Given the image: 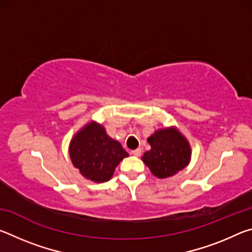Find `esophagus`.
Segmentation results:
<instances>
[{
  "instance_id": "1",
  "label": "esophagus",
  "mask_w": 252,
  "mask_h": 252,
  "mask_svg": "<svg viewBox=\"0 0 252 252\" xmlns=\"http://www.w3.org/2000/svg\"><path fill=\"white\" fill-rule=\"evenodd\" d=\"M131 153H132V155H133V156H135V157L141 156V149H135V150H132Z\"/></svg>"
}]
</instances>
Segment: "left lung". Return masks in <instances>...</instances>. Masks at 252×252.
<instances>
[{
	"label": "left lung",
	"mask_w": 252,
	"mask_h": 252,
	"mask_svg": "<svg viewBox=\"0 0 252 252\" xmlns=\"http://www.w3.org/2000/svg\"><path fill=\"white\" fill-rule=\"evenodd\" d=\"M148 142L151 150L144 153L142 160L156 177H171L189 163L190 146L177 130H158Z\"/></svg>",
	"instance_id": "1"
}]
</instances>
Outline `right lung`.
Returning <instances> with one entry per match:
<instances>
[{"label": "right lung", "mask_w": 252, "mask_h": 252, "mask_svg": "<svg viewBox=\"0 0 252 252\" xmlns=\"http://www.w3.org/2000/svg\"><path fill=\"white\" fill-rule=\"evenodd\" d=\"M127 152L106 134L102 126L91 122L72 139L70 158L83 177L94 182L108 181Z\"/></svg>", "instance_id": "obj_1"}]
</instances>
